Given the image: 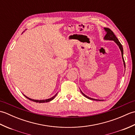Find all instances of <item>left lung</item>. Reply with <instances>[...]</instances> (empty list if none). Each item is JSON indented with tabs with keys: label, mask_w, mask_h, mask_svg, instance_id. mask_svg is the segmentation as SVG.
I'll use <instances>...</instances> for the list:
<instances>
[{
	"label": "left lung",
	"mask_w": 135,
	"mask_h": 135,
	"mask_svg": "<svg viewBox=\"0 0 135 135\" xmlns=\"http://www.w3.org/2000/svg\"><path fill=\"white\" fill-rule=\"evenodd\" d=\"M104 30L107 33H106V35H105L104 39V40H109V41H113L115 42L117 45L118 46V47L119 48V49L121 50V54H122V58L123 60V62H124V67L125 68V61H124V57H123V54H124V50H123V47H122V46L121 44V43L119 42V40L118 39V38H117L116 36L114 35V32L112 31L110 29H109L108 28H104ZM82 94L84 95L85 97H86V98L90 99V100H96V101H103V100H98V99H92V98H90V97L87 96L86 95H85V94L82 92V91L81 90Z\"/></svg>",
	"instance_id": "obj_1"
}]
</instances>
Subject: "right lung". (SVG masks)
<instances>
[{
	"label": "right lung",
	"mask_w": 135,
	"mask_h": 135,
	"mask_svg": "<svg viewBox=\"0 0 135 135\" xmlns=\"http://www.w3.org/2000/svg\"><path fill=\"white\" fill-rule=\"evenodd\" d=\"M57 94H55V95H54V96H53L52 97H51V98H50V99H46V100H34V99H30V98H29V97H27L25 95H24V96L25 97H27V98L28 99H29V100H31V101L35 102H36V103H45V102H49L51 101V100H53V99H54V97H55L56 96Z\"/></svg>",
	"instance_id": "obj_1"
}]
</instances>
